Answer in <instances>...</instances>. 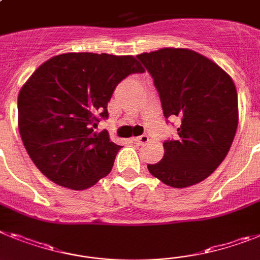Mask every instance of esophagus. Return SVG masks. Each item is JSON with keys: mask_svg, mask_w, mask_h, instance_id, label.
I'll return each mask as SVG.
<instances>
[{"mask_svg": "<svg viewBox=\"0 0 260 260\" xmlns=\"http://www.w3.org/2000/svg\"><path fill=\"white\" fill-rule=\"evenodd\" d=\"M148 141H150V139H148L147 135H141V137H137V138H134V143H137V145H139V146L146 145Z\"/></svg>", "mask_w": 260, "mask_h": 260, "instance_id": "1", "label": "esophagus"}]
</instances>
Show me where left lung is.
<instances>
[{
  "instance_id": "left-lung-1",
  "label": "left lung",
  "mask_w": 260,
  "mask_h": 260,
  "mask_svg": "<svg viewBox=\"0 0 260 260\" xmlns=\"http://www.w3.org/2000/svg\"><path fill=\"white\" fill-rule=\"evenodd\" d=\"M160 97L164 117H179L176 139L164 142V156L147 164L170 187L203 181L222 163L238 126V96L232 77L208 57L185 48L138 55Z\"/></svg>"
}]
</instances>
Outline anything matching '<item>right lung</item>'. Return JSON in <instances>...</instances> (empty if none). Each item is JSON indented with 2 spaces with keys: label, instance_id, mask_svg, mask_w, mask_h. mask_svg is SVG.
<instances>
[{
  "label": "right lung",
  "instance_id": "1",
  "mask_svg": "<svg viewBox=\"0 0 260 260\" xmlns=\"http://www.w3.org/2000/svg\"><path fill=\"white\" fill-rule=\"evenodd\" d=\"M145 70L133 56L92 52L57 55L42 64L18 96V127L31 160L61 187L86 189L112 171L121 146L106 130L115 86Z\"/></svg>",
  "mask_w": 260,
  "mask_h": 260
}]
</instances>
